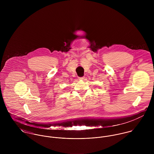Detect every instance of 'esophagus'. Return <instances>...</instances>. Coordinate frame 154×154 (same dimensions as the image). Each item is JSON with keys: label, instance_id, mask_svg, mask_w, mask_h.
Here are the masks:
<instances>
[{"label": "esophagus", "instance_id": "esophagus-1", "mask_svg": "<svg viewBox=\"0 0 154 154\" xmlns=\"http://www.w3.org/2000/svg\"><path fill=\"white\" fill-rule=\"evenodd\" d=\"M78 78H79V79H80V80H82V79H84L85 78V77H84V76H82V77H79Z\"/></svg>", "mask_w": 154, "mask_h": 154}]
</instances>
